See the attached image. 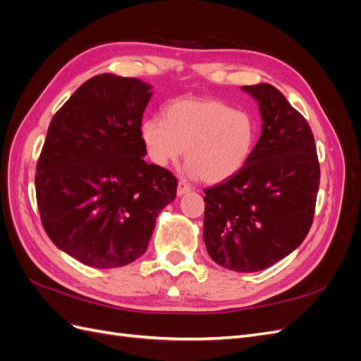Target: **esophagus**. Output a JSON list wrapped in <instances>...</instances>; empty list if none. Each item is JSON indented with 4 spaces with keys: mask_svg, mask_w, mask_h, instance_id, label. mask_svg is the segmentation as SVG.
Instances as JSON below:
<instances>
[{
    "mask_svg": "<svg viewBox=\"0 0 361 361\" xmlns=\"http://www.w3.org/2000/svg\"><path fill=\"white\" fill-rule=\"evenodd\" d=\"M188 191H191V185L187 183V182H183V180H179V183H178V195H183V194H187Z\"/></svg>",
    "mask_w": 361,
    "mask_h": 361,
    "instance_id": "esophagus-1",
    "label": "esophagus"
}]
</instances>
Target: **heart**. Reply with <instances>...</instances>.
Here are the masks:
<instances>
[{
    "label": "heart",
    "mask_w": 361,
    "mask_h": 361,
    "mask_svg": "<svg viewBox=\"0 0 361 361\" xmlns=\"http://www.w3.org/2000/svg\"><path fill=\"white\" fill-rule=\"evenodd\" d=\"M141 140L157 166L176 162L185 150L191 176L220 183L247 166L256 146L257 125L248 113L221 101L182 99L167 106L164 118H146Z\"/></svg>",
    "instance_id": "1"
}]
</instances>
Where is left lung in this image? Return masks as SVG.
Segmentation results:
<instances>
[{"label": "left lung", "mask_w": 361, "mask_h": 361, "mask_svg": "<svg viewBox=\"0 0 361 361\" xmlns=\"http://www.w3.org/2000/svg\"><path fill=\"white\" fill-rule=\"evenodd\" d=\"M259 102L264 129L247 166L204 190L203 239L215 264L262 271L307 236L321 169L313 133L274 85H244Z\"/></svg>", "instance_id": "1"}]
</instances>
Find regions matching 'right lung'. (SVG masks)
Wrapping results in <instances>:
<instances>
[{
	"instance_id": "add662e5",
	"label": "right lung",
	"mask_w": 361,
	"mask_h": 361,
	"mask_svg": "<svg viewBox=\"0 0 361 361\" xmlns=\"http://www.w3.org/2000/svg\"><path fill=\"white\" fill-rule=\"evenodd\" d=\"M150 85L113 73L85 81L54 114L37 159L36 199L51 241L92 268L145 255L178 179L145 161Z\"/></svg>"
}]
</instances>
